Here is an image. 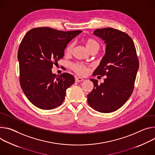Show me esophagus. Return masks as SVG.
I'll return each mask as SVG.
<instances>
[{
    "mask_svg": "<svg viewBox=\"0 0 155 155\" xmlns=\"http://www.w3.org/2000/svg\"><path fill=\"white\" fill-rule=\"evenodd\" d=\"M84 79L82 78H79V77H76L75 78V81L76 82H81Z\"/></svg>",
    "mask_w": 155,
    "mask_h": 155,
    "instance_id": "obj_1",
    "label": "esophagus"
}]
</instances>
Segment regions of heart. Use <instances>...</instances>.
<instances>
[{
	"instance_id": "b5f03b06",
	"label": "heart",
	"mask_w": 155,
	"mask_h": 155,
	"mask_svg": "<svg viewBox=\"0 0 155 155\" xmlns=\"http://www.w3.org/2000/svg\"><path fill=\"white\" fill-rule=\"evenodd\" d=\"M85 44L86 45L87 48L91 51H98L100 48L99 43L95 39L92 38H89L85 40ZM74 47V44L71 43L69 44L66 48V53L68 54H70L72 53ZM73 70L76 72L78 74L80 75H85L87 73V68L84 65L81 63H74L71 66Z\"/></svg>"
}]
</instances>
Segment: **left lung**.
<instances>
[{
    "mask_svg": "<svg viewBox=\"0 0 155 155\" xmlns=\"http://www.w3.org/2000/svg\"><path fill=\"white\" fill-rule=\"evenodd\" d=\"M94 34L104 41L106 51L93 75L107 78L100 85L97 80L90 79L94 87L87 95V101L98 112L111 113L121 108L130 97L139 62L128 34L112 28L97 29Z\"/></svg>",
    "mask_w": 155,
    "mask_h": 155,
    "instance_id": "obj_1",
    "label": "left lung"
}]
</instances>
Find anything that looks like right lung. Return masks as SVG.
Returning <instances> with one entry per match:
<instances>
[{
    "label": "right lung",
    "instance_id": "1",
    "mask_svg": "<svg viewBox=\"0 0 155 155\" xmlns=\"http://www.w3.org/2000/svg\"><path fill=\"white\" fill-rule=\"evenodd\" d=\"M82 32L44 27L32 29L24 36L18 51L20 82L34 105L51 110L62 104L74 78L67 73L57 76L51 69L63 57L68 44Z\"/></svg>",
    "mask_w": 155,
    "mask_h": 155
}]
</instances>
